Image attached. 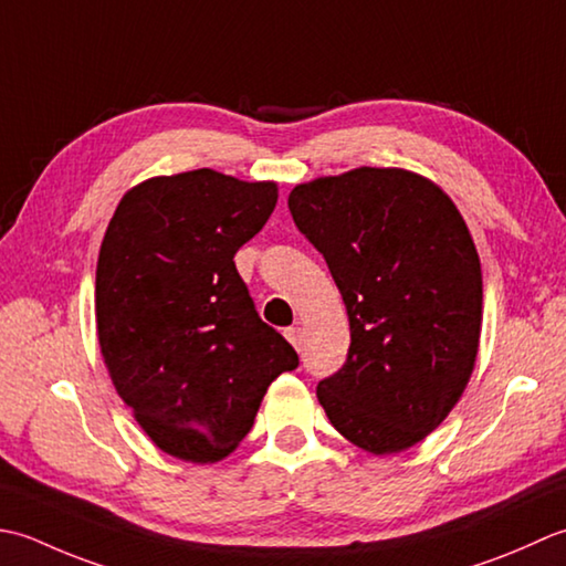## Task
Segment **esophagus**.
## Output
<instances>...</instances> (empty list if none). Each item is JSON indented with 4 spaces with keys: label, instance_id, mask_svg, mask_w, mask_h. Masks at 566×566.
<instances>
[{
    "label": "esophagus",
    "instance_id": "1",
    "mask_svg": "<svg viewBox=\"0 0 566 566\" xmlns=\"http://www.w3.org/2000/svg\"><path fill=\"white\" fill-rule=\"evenodd\" d=\"M283 334H285V339L291 342L297 352L303 349V329H300V327H287Z\"/></svg>",
    "mask_w": 566,
    "mask_h": 566
}]
</instances>
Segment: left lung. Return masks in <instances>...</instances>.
I'll use <instances>...</instances> for the list:
<instances>
[{"label":"left lung","instance_id":"8db88e82","mask_svg":"<svg viewBox=\"0 0 566 566\" xmlns=\"http://www.w3.org/2000/svg\"><path fill=\"white\" fill-rule=\"evenodd\" d=\"M287 210L349 315L347 361L317 384L329 422L371 454L418 444L476 361L483 283L464 219L434 182L366 166L293 188Z\"/></svg>","mask_w":566,"mask_h":566}]
</instances>
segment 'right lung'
Segmentation results:
<instances>
[{
  "label": "right lung",
  "mask_w": 566,
  "mask_h": 566,
  "mask_svg": "<svg viewBox=\"0 0 566 566\" xmlns=\"http://www.w3.org/2000/svg\"><path fill=\"white\" fill-rule=\"evenodd\" d=\"M279 188L200 168L122 198L102 239L95 313L119 398L156 447L219 461L249 434L269 386L300 364L256 313L234 253Z\"/></svg>",
  "instance_id": "obj_1"
}]
</instances>
